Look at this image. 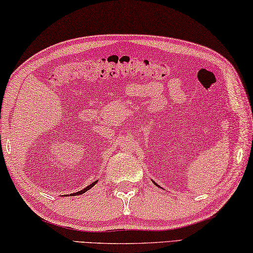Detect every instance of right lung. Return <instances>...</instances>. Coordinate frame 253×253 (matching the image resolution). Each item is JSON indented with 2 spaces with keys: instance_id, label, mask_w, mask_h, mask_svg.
<instances>
[{
  "instance_id": "1",
  "label": "right lung",
  "mask_w": 253,
  "mask_h": 253,
  "mask_svg": "<svg viewBox=\"0 0 253 253\" xmlns=\"http://www.w3.org/2000/svg\"><path fill=\"white\" fill-rule=\"evenodd\" d=\"M96 182H97V181H94V182L91 183L90 185H87L86 188H84L83 190H81V191H79V192H75V193H72V194H70V196H79V194H82V193H84V192H86L87 190H88V189H91V188L93 187V185H94Z\"/></svg>"
}]
</instances>
